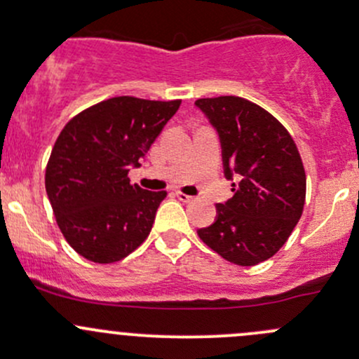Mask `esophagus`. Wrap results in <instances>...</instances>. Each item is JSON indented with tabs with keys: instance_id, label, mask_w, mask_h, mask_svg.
<instances>
[{
	"instance_id": "esophagus-1",
	"label": "esophagus",
	"mask_w": 359,
	"mask_h": 359,
	"mask_svg": "<svg viewBox=\"0 0 359 359\" xmlns=\"http://www.w3.org/2000/svg\"><path fill=\"white\" fill-rule=\"evenodd\" d=\"M175 196L179 198V200L182 201V203H189V201L194 200L193 196H189V194H184V193H175Z\"/></svg>"
}]
</instances>
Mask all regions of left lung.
<instances>
[{"label":"left lung","instance_id":"1","mask_svg":"<svg viewBox=\"0 0 359 359\" xmlns=\"http://www.w3.org/2000/svg\"><path fill=\"white\" fill-rule=\"evenodd\" d=\"M217 130L226 179L234 196L217 205L215 222L198 236L222 259L255 266L271 259L299 222L306 201V172L283 125L247 99H198Z\"/></svg>","mask_w":359,"mask_h":359}]
</instances>
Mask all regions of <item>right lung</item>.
<instances>
[{
  "label": "right lung",
  "mask_w": 359,
  "mask_h": 359,
  "mask_svg": "<svg viewBox=\"0 0 359 359\" xmlns=\"http://www.w3.org/2000/svg\"><path fill=\"white\" fill-rule=\"evenodd\" d=\"M180 100L112 97L81 111L50 154L45 187L59 229L76 252L97 264L125 259L149 236L166 193L130 184Z\"/></svg>",
  "instance_id": "add662e5"
}]
</instances>
